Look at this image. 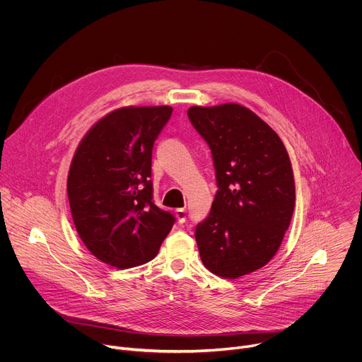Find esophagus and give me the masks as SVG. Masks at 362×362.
<instances>
[{
  "label": "esophagus",
  "mask_w": 362,
  "mask_h": 362,
  "mask_svg": "<svg viewBox=\"0 0 362 362\" xmlns=\"http://www.w3.org/2000/svg\"><path fill=\"white\" fill-rule=\"evenodd\" d=\"M176 219L179 223H185L186 221V209H176Z\"/></svg>",
  "instance_id": "34e87169"
}]
</instances>
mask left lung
Instances as JSON below:
<instances>
[{
    "mask_svg": "<svg viewBox=\"0 0 362 362\" xmlns=\"http://www.w3.org/2000/svg\"><path fill=\"white\" fill-rule=\"evenodd\" d=\"M189 120L208 141L218 192L194 238L203 265L238 279L278 252L295 208L289 154L276 132L238 103L192 106Z\"/></svg>",
    "mask_w": 362,
    "mask_h": 362,
    "instance_id": "left-lung-1",
    "label": "left lung"
}]
</instances>
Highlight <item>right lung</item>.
Masks as SVG:
<instances>
[{"instance_id": "1", "label": "right lung", "mask_w": 362, "mask_h": 362, "mask_svg": "<svg viewBox=\"0 0 362 362\" xmlns=\"http://www.w3.org/2000/svg\"><path fill=\"white\" fill-rule=\"evenodd\" d=\"M170 106H126L97 120L73 156L67 193L77 233L103 264L151 261L175 218L151 200V148Z\"/></svg>"}]
</instances>
